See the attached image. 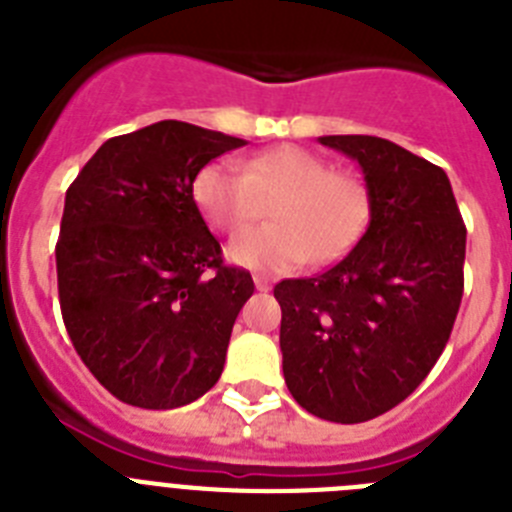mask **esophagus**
<instances>
[{"mask_svg":"<svg viewBox=\"0 0 512 512\" xmlns=\"http://www.w3.org/2000/svg\"><path fill=\"white\" fill-rule=\"evenodd\" d=\"M253 284H256V289H259V292H269L271 289L269 277H264V274H253Z\"/></svg>","mask_w":512,"mask_h":512,"instance_id":"obj_1","label":"esophagus"}]
</instances>
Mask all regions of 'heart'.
<instances>
[{
	"instance_id": "1",
	"label": "heart",
	"mask_w": 512,
	"mask_h": 512,
	"mask_svg": "<svg viewBox=\"0 0 512 512\" xmlns=\"http://www.w3.org/2000/svg\"><path fill=\"white\" fill-rule=\"evenodd\" d=\"M194 202L215 230L235 233L261 215L269 225L235 235L225 248L233 264L289 271L330 264L356 246L372 217L364 179L336 171L328 158L302 146H277L238 161H212L194 179Z\"/></svg>"
}]
</instances>
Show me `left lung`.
Wrapping results in <instances>:
<instances>
[{
	"mask_svg": "<svg viewBox=\"0 0 512 512\" xmlns=\"http://www.w3.org/2000/svg\"><path fill=\"white\" fill-rule=\"evenodd\" d=\"M372 194L369 228L310 279L274 287L284 382L307 413L364 423L428 377L464 292L467 228L446 171L374 135H323Z\"/></svg>",
	"mask_w": 512,
	"mask_h": 512,
	"instance_id": "left-lung-1",
	"label": "left lung"
}]
</instances>
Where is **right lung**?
Here are the masks:
<instances>
[{"instance_id":"1","label":"right lung","mask_w":512,"mask_h":512,"mask_svg":"<svg viewBox=\"0 0 512 512\" xmlns=\"http://www.w3.org/2000/svg\"><path fill=\"white\" fill-rule=\"evenodd\" d=\"M243 138L161 120L99 146L66 192L58 297L76 354L104 390L146 410L189 405L223 374L253 295L225 266L194 179Z\"/></svg>"}]
</instances>
